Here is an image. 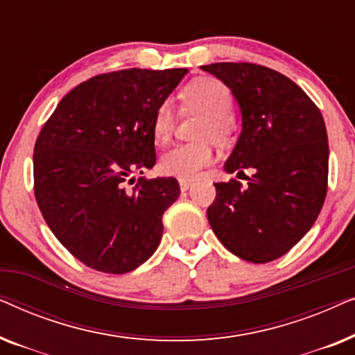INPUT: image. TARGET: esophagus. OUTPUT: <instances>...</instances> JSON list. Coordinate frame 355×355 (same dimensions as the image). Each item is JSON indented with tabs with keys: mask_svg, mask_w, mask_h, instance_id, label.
<instances>
[{
	"mask_svg": "<svg viewBox=\"0 0 355 355\" xmlns=\"http://www.w3.org/2000/svg\"><path fill=\"white\" fill-rule=\"evenodd\" d=\"M179 186H181V191L184 192L192 186V181H189V179H181V181H179Z\"/></svg>",
	"mask_w": 355,
	"mask_h": 355,
	"instance_id": "1",
	"label": "esophagus"
}]
</instances>
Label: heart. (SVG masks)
I'll return each mask as SVG.
<instances>
[{"instance_id": "obj_1", "label": "heart", "mask_w": 355, "mask_h": 355, "mask_svg": "<svg viewBox=\"0 0 355 355\" xmlns=\"http://www.w3.org/2000/svg\"><path fill=\"white\" fill-rule=\"evenodd\" d=\"M182 100L189 110L207 114L200 135L203 139H213L216 142H226L232 132V94L221 80L213 77H200L192 80L182 90ZM176 114L169 101H164L155 110L152 119L153 137L159 144H166L174 132ZM213 162V148L210 144H186L173 148L162 158L164 174L192 179L203 166Z\"/></svg>"}]
</instances>
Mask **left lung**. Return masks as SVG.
Returning a JSON list of instances; mask_svg holds the SVG:
<instances>
[{
    "mask_svg": "<svg viewBox=\"0 0 355 355\" xmlns=\"http://www.w3.org/2000/svg\"><path fill=\"white\" fill-rule=\"evenodd\" d=\"M202 69L230 87L241 108L242 130L225 171H252L244 187L236 179L215 182L208 223L239 259L276 260L307 234L327 197L323 116L297 84L270 67L215 62Z\"/></svg>",
    "mask_w": 355,
    "mask_h": 355,
    "instance_id": "left-lung-1",
    "label": "left lung"
}]
</instances>
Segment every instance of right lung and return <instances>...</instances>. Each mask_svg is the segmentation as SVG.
I'll list each match as a JSON object with an SVG mask.
<instances>
[{
	"label": "right lung",
	"instance_id": "obj_1",
	"mask_svg": "<svg viewBox=\"0 0 355 355\" xmlns=\"http://www.w3.org/2000/svg\"><path fill=\"white\" fill-rule=\"evenodd\" d=\"M187 69H123L92 77L53 111L33 148V189L46 225L82 263L124 275L162 241L174 178L145 179L157 163L152 119ZM130 183L134 188H129Z\"/></svg>",
	"mask_w": 355,
	"mask_h": 355
}]
</instances>
